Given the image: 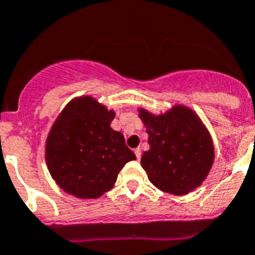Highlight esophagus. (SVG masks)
Wrapping results in <instances>:
<instances>
[{
	"label": "esophagus",
	"mask_w": 255,
	"mask_h": 255,
	"mask_svg": "<svg viewBox=\"0 0 255 255\" xmlns=\"http://www.w3.org/2000/svg\"><path fill=\"white\" fill-rule=\"evenodd\" d=\"M134 154H136V158H137V160H140V158H141V149L140 148L134 149Z\"/></svg>",
	"instance_id": "esophagus-1"
}]
</instances>
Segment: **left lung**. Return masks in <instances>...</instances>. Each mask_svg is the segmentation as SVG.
I'll list each match as a JSON object with an SVG mask.
<instances>
[{"label":"left lung","mask_w":255,"mask_h":255,"mask_svg":"<svg viewBox=\"0 0 255 255\" xmlns=\"http://www.w3.org/2000/svg\"><path fill=\"white\" fill-rule=\"evenodd\" d=\"M146 127L149 150L141 166L157 188L173 195H186L210 173L215 158L210 133L192 110L175 106L162 115L138 109Z\"/></svg>","instance_id":"obj_1"}]
</instances>
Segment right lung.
<instances>
[{
    "label": "right lung",
    "instance_id": "right-lung-1",
    "mask_svg": "<svg viewBox=\"0 0 255 255\" xmlns=\"http://www.w3.org/2000/svg\"><path fill=\"white\" fill-rule=\"evenodd\" d=\"M115 113L92 97L68 103L51 128L45 161L56 183L81 199H95L113 188L127 162L136 160L121 132L110 124Z\"/></svg>",
    "mask_w": 255,
    "mask_h": 255
}]
</instances>
